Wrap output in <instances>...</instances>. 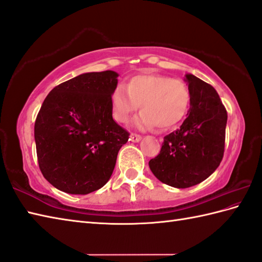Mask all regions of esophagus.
<instances>
[{"label":"esophagus","instance_id":"obj_1","mask_svg":"<svg viewBox=\"0 0 262 262\" xmlns=\"http://www.w3.org/2000/svg\"><path fill=\"white\" fill-rule=\"evenodd\" d=\"M142 140V136L141 135H138V134H134V133H133V134H130V141L132 142H140Z\"/></svg>","mask_w":262,"mask_h":262}]
</instances>
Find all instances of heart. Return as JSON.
<instances>
[{"label": "heart", "mask_w": 262, "mask_h": 262, "mask_svg": "<svg viewBox=\"0 0 262 262\" xmlns=\"http://www.w3.org/2000/svg\"><path fill=\"white\" fill-rule=\"evenodd\" d=\"M112 116L120 124L129 121L141 107L138 127L168 130L185 118L191 94L184 81L158 74L136 75L127 81L126 90L117 86L111 93Z\"/></svg>", "instance_id": "obj_1"}]
</instances>
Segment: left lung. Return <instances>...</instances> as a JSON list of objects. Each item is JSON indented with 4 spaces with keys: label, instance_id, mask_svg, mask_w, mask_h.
<instances>
[{
    "label": "left lung",
    "instance_id": "obj_1",
    "mask_svg": "<svg viewBox=\"0 0 262 262\" xmlns=\"http://www.w3.org/2000/svg\"><path fill=\"white\" fill-rule=\"evenodd\" d=\"M191 107L179 129L163 137L161 151L148 161L159 181L176 188L203 182L223 160L227 111L216 90L192 74L185 76Z\"/></svg>",
    "mask_w": 262,
    "mask_h": 262
}]
</instances>
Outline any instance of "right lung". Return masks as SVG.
I'll list each match as a JSON object with an SVG mask.
<instances>
[{"label":"right lung","mask_w":262,"mask_h":262,"mask_svg":"<svg viewBox=\"0 0 262 262\" xmlns=\"http://www.w3.org/2000/svg\"><path fill=\"white\" fill-rule=\"evenodd\" d=\"M116 71L86 73L55 86L35 121V143L46 181L69 194L103 187L129 133L112 118Z\"/></svg>","instance_id":"add662e5"}]
</instances>
